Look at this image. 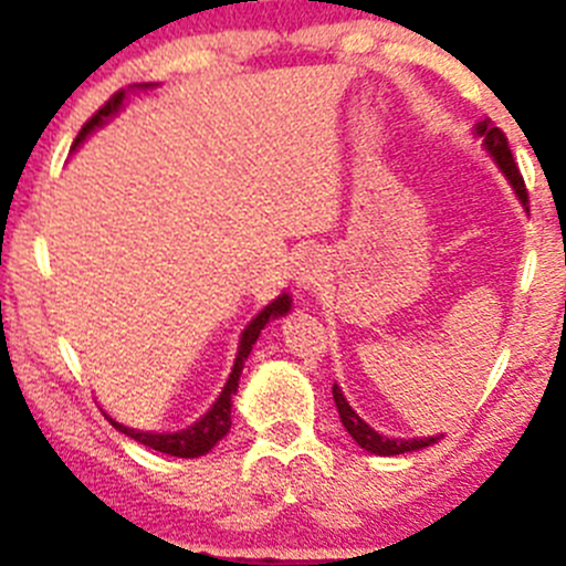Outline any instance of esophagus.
<instances>
[{
	"instance_id": "34e87169",
	"label": "esophagus",
	"mask_w": 566,
	"mask_h": 566,
	"mask_svg": "<svg viewBox=\"0 0 566 566\" xmlns=\"http://www.w3.org/2000/svg\"><path fill=\"white\" fill-rule=\"evenodd\" d=\"M295 273H298L295 279H298V284L304 290L319 287V282L325 279V256L317 249H306L298 256V262H295Z\"/></svg>"
}]
</instances>
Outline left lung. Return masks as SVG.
<instances>
[{
  "label": "left lung",
  "mask_w": 566,
  "mask_h": 566,
  "mask_svg": "<svg viewBox=\"0 0 566 566\" xmlns=\"http://www.w3.org/2000/svg\"><path fill=\"white\" fill-rule=\"evenodd\" d=\"M476 134L482 136L484 145H488V150L493 153V158L499 161V167L504 169L506 177H510L512 188H515L517 197L523 199V205H528L526 182H523L521 169H517L515 158H512L510 142H506L504 130L493 128V125H490V119H484V123L476 125ZM334 402H336V410H339V419H342V424H345V430L350 432L353 441H356L361 449H367V452L391 458V454L416 452V449H424V447H430V443H436V438H413V441H402V438L378 436V432H375L367 421H361V416H358L356 410L347 405V399L342 397V389L336 384H334Z\"/></svg>",
  "instance_id": "1"
}]
</instances>
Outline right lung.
<instances>
[{
    "instance_id": "right-lung-1",
    "label": "right lung",
    "mask_w": 566,
    "mask_h": 566,
    "mask_svg": "<svg viewBox=\"0 0 566 566\" xmlns=\"http://www.w3.org/2000/svg\"><path fill=\"white\" fill-rule=\"evenodd\" d=\"M145 87H147V84H145ZM123 98H125L123 90H119V93H114L112 98H108L106 104L101 106L98 112H95L93 117H90L87 123L82 125V130H78V136H76V145L84 139V136L90 134V130L95 128V125H101L106 117H112V114L119 108V104H123ZM287 310H290V295H279V298L273 301V304H268L265 310L260 312V315L251 319V323L247 325V331H243V336H241V347H238L235 367H232V375H230V380H227L224 391L219 394V399H216L213 408H210L208 413H205L202 419L197 421V424L188 427V430L167 432V436H161V432L130 430V427L117 424V421H114V419H108V421H112V424L117 427L119 432H125V436H128V438L139 441L142 447L156 449V452H161V454H172V458H199V454H208L210 449H213L216 443H219L221 438H224L227 432H230V427H232V397H235V391H238V380H241L243 361H247V358H249L251 345H254V342H256L260 331L265 328L268 319L282 317Z\"/></svg>"
}]
</instances>
